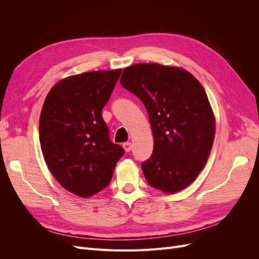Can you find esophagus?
<instances>
[{
  "instance_id": "obj_1",
  "label": "esophagus",
  "mask_w": 259,
  "mask_h": 259,
  "mask_svg": "<svg viewBox=\"0 0 259 259\" xmlns=\"http://www.w3.org/2000/svg\"><path fill=\"white\" fill-rule=\"evenodd\" d=\"M123 148H124L125 151L130 152V151L132 150V144H131V143H124V144H123Z\"/></svg>"
}]
</instances>
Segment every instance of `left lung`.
Returning <instances> with one entry per match:
<instances>
[{"instance_id":"8db88e82","label":"left lung","mask_w":259,"mask_h":259,"mask_svg":"<svg viewBox=\"0 0 259 259\" xmlns=\"http://www.w3.org/2000/svg\"><path fill=\"white\" fill-rule=\"evenodd\" d=\"M121 85L145 105L153 133V152L143 162L147 183L166 193L198 177L208 159L215 119L204 89L184 69L158 64L125 68Z\"/></svg>"}]
</instances>
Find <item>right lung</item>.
<instances>
[{"label": "right lung", "mask_w": 259, "mask_h": 259, "mask_svg": "<svg viewBox=\"0 0 259 259\" xmlns=\"http://www.w3.org/2000/svg\"><path fill=\"white\" fill-rule=\"evenodd\" d=\"M121 70L69 76L49 93L40 116V143L53 176L79 197L96 194L110 184L124 149L109 137L101 111Z\"/></svg>", "instance_id": "1"}]
</instances>
